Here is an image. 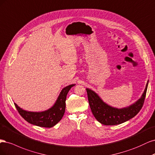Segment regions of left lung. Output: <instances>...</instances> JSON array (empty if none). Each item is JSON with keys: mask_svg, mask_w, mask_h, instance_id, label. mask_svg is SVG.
<instances>
[{"mask_svg": "<svg viewBox=\"0 0 155 155\" xmlns=\"http://www.w3.org/2000/svg\"><path fill=\"white\" fill-rule=\"evenodd\" d=\"M148 82L141 98L130 106L122 109H117L108 106L102 101L97 94L87 88L89 106L94 117L100 123L106 126L120 124L133 118L139 113L143 106L146 96Z\"/></svg>", "mask_w": 155, "mask_h": 155, "instance_id": "1", "label": "left lung"}]
</instances>
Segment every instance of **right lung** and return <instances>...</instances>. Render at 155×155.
<instances>
[{
  "instance_id": "1",
  "label": "right lung",
  "mask_w": 155,
  "mask_h": 155,
  "mask_svg": "<svg viewBox=\"0 0 155 155\" xmlns=\"http://www.w3.org/2000/svg\"><path fill=\"white\" fill-rule=\"evenodd\" d=\"M75 84L64 87L60 93L54 106L43 112H29L23 110L15 103L18 112L28 122L43 127H51L56 125L64 116L66 109V100L68 93Z\"/></svg>"
}]
</instances>
